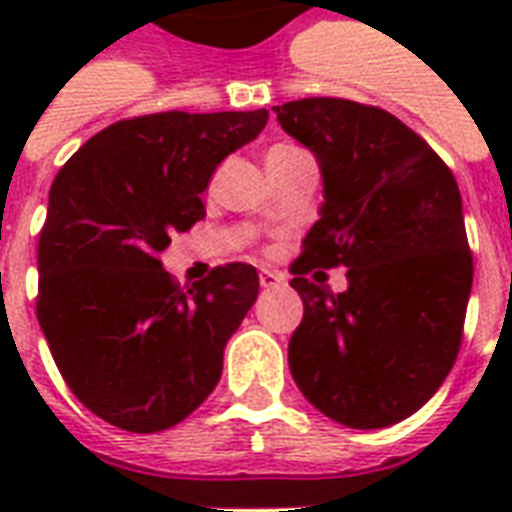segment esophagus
Returning <instances> with one entry per match:
<instances>
[{
  "label": "esophagus",
  "instance_id": "obj_1",
  "mask_svg": "<svg viewBox=\"0 0 512 512\" xmlns=\"http://www.w3.org/2000/svg\"><path fill=\"white\" fill-rule=\"evenodd\" d=\"M287 284V276L281 271H268V268H260V287L263 289H279Z\"/></svg>",
  "mask_w": 512,
  "mask_h": 512
}]
</instances>
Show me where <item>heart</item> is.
Listing matches in <instances>:
<instances>
[{"mask_svg": "<svg viewBox=\"0 0 512 512\" xmlns=\"http://www.w3.org/2000/svg\"><path fill=\"white\" fill-rule=\"evenodd\" d=\"M281 148H289V146H276V148H273V151H281Z\"/></svg>", "mask_w": 512, "mask_h": 512, "instance_id": "b5f03b06", "label": "heart"}]
</instances>
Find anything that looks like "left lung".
<instances>
[{"label":"left lung","mask_w":512,"mask_h":512,"mask_svg":"<svg viewBox=\"0 0 512 512\" xmlns=\"http://www.w3.org/2000/svg\"><path fill=\"white\" fill-rule=\"evenodd\" d=\"M319 162L324 201L289 287L303 321L289 340L297 388L329 420L374 430L406 420L452 369L473 287L457 180L388 111L342 98L273 106ZM349 268L335 296L304 279Z\"/></svg>","instance_id":"8db88e82"}]
</instances>
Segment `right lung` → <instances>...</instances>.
<instances>
[{
  "label": "right lung",
  "mask_w": 512,
  "mask_h": 512,
  "mask_svg": "<svg viewBox=\"0 0 512 512\" xmlns=\"http://www.w3.org/2000/svg\"><path fill=\"white\" fill-rule=\"evenodd\" d=\"M265 124V108L116 122L52 183L36 316L68 388L116 428H172L220 382L225 345L257 300V271L220 265L180 289L162 252L207 215L201 193L217 164Z\"/></svg>",
  "instance_id": "1"
}]
</instances>
